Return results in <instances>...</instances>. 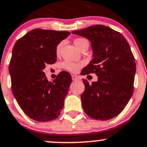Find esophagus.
<instances>
[{"mask_svg": "<svg viewBox=\"0 0 147 147\" xmlns=\"http://www.w3.org/2000/svg\"><path fill=\"white\" fill-rule=\"evenodd\" d=\"M72 79L73 81H76L78 80H79V78H78V77L76 76V75H72Z\"/></svg>", "mask_w": 147, "mask_h": 147, "instance_id": "1", "label": "esophagus"}]
</instances>
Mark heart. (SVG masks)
<instances>
[{
  "label": "heart",
  "mask_w": 147,
  "mask_h": 147,
  "mask_svg": "<svg viewBox=\"0 0 147 147\" xmlns=\"http://www.w3.org/2000/svg\"><path fill=\"white\" fill-rule=\"evenodd\" d=\"M83 40L84 39H82V38H78V39H76L75 41H74V43H75V46H76L78 48L79 47L81 42H82ZM62 46H63V42H60V43L57 46V48H56V53H57V54H59ZM82 66V63H74V62H70V61H65L64 63H63V67L65 68V69H67V70L70 71V72H77L78 69Z\"/></svg>",
  "instance_id": "obj_1"
}]
</instances>
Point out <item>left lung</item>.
Listing matches in <instances>:
<instances>
[{"label": "left lung", "instance_id": "obj_1", "mask_svg": "<svg viewBox=\"0 0 147 147\" xmlns=\"http://www.w3.org/2000/svg\"><path fill=\"white\" fill-rule=\"evenodd\" d=\"M72 33L91 42L93 59L83 69L82 75L94 72L98 77L92 84L83 80V109L93 119H112L124 109L134 91L136 63L129 45L120 32L102 25Z\"/></svg>", "mask_w": 147, "mask_h": 147}]
</instances>
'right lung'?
Here are the masks:
<instances>
[{"instance_id":"1","label":"right lung","mask_w":147,"mask_h":147,"mask_svg":"<svg viewBox=\"0 0 147 147\" xmlns=\"http://www.w3.org/2000/svg\"><path fill=\"white\" fill-rule=\"evenodd\" d=\"M70 32L34 29L15 43L9 65L12 92L22 110L38 121L60 115L72 82L70 74L60 72L49 82L43 69L57 60L56 48Z\"/></svg>"}]
</instances>
